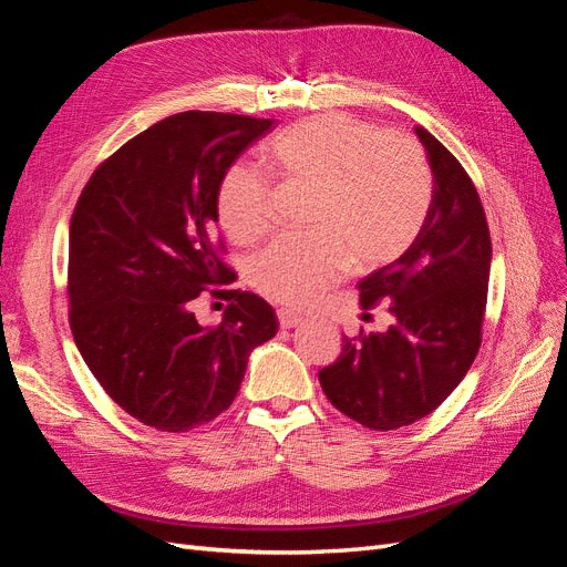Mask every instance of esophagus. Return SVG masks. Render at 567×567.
Masks as SVG:
<instances>
[{
  "label": "esophagus",
  "mask_w": 567,
  "mask_h": 567,
  "mask_svg": "<svg viewBox=\"0 0 567 567\" xmlns=\"http://www.w3.org/2000/svg\"><path fill=\"white\" fill-rule=\"evenodd\" d=\"M277 315H279V326H281V329H293V326H298L302 321V317L298 312L284 310V307H281Z\"/></svg>",
  "instance_id": "obj_1"
}]
</instances>
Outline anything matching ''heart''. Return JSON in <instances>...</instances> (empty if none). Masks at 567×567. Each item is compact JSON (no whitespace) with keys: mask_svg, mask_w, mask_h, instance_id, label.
I'll use <instances>...</instances> for the list:
<instances>
[{"mask_svg":"<svg viewBox=\"0 0 567 567\" xmlns=\"http://www.w3.org/2000/svg\"><path fill=\"white\" fill-rule=\"evenodd\" d=\"M265 158L288 186L312 192V238H277L250 262V284L284 305H305L348 267L367 271L400 257L421 234L433 203V175L421 146L362 120L323 113L288 127ZM219 225L236 244L269 231V184L231 165L217 186Z\"/></svg>","mask_w":567,"mask_h":567,"instance_id":"1","label":"heart"}]
</instances>
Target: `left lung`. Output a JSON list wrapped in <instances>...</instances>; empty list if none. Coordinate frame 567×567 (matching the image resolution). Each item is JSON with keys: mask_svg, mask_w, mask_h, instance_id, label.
I'll return each mask as SVG.
<instances>
[{"mask_svg": "<svg viewBox=\"0 0 567 567\" xmlns=\"http://www.w3.org/2000/svg\"><path fill=\"white\" fill-rule=\"evenodd\" d=\"M433 173V203L400 260L359 281L364 310L390 305L385 333L342 338L319 371L331 404L371 431H394L435 411L480 350L492 244L483 203L461 163L416 127Z\"/></svg>", "mask_w": 567, "mask_h": 567, "instance_id": "obj_1", "label": "left lung"}]
</instances>
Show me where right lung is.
<instances>
[{"label":"right lung","mask_w":567,"mask_h":567,"mask_svg":"<svg viewBox=\"0 0 567 567\" xmlns=\"http://www.w3.org/2000/svg\"><path fill=\"white\" fill-rule=\"evenodd\" d=\"M274 120L186 111L96 167L71 219L68 296L75 346L109 398L165 433L229 409L250 352L277 336L271 305L213 290L229 307L203 326L194 300L236 274L219 260L217 186Z\"/></svg>","instance_id":"obj_1"}]
</instances>
